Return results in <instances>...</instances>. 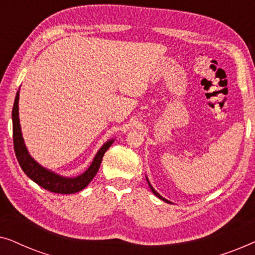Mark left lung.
<instances>
[{
    "instance_id": "left-lung-1",
    "label": "left lung",
    "mask_w": 255,
    "mask_h": 255,
    "mask_svg": "<svg viewBox=\"0 0 255 255\" xmlns=\"http://www.w3.org/2000/svg\"><path fill=\"white\" fill-rule=\"evenodd\" d=\"M146 180H147V182H148V179H146ZM148 186H149V188H151V190H152V191H153V194H154V195H155V196H156V197H159V198H160V200H162V201H165V202H166V203H172V202H169V201H168V200H166V198H163V197H162V196H161V195H160V194H159V193H156V191H155V190H154V188H153V187H152V186H151V183H149V182H148Z\"/></svg>"
}]
</instances>
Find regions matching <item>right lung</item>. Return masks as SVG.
<instances>
[{
    "label": "right lung",
    "instance_id": "right-lung-1",
    "mask_svg": "<svg viewBox=\"0 0 255 255\" xmlns=\"http://www.w3.org/2000/svg\"><path fill=\"white\" fill-rule=\"evenodd\" d=\"M18 100H19V90L16 94L15 102L12 107V138H13V148H15V154L18 161L19 166L22 167L23 172L30 177L31 180L34 181L38 186L43 187L44 189L52 193L57 194H74L78 191L85 189V188L90 183V181L94 179L96 173L99 172V168L102 162L104 153L108 151L111 144L114 142V139L108 140L97 154L94 158L92 165L85 173L76 177H64L58 175L44 168L37 161H34L32 156L29 154L27 149L24 144V139L22 137V131H20V124L18 118Z\"/></svg>",
    "mask_w": 255,
    "mask_h": 255
}]
</instances>
